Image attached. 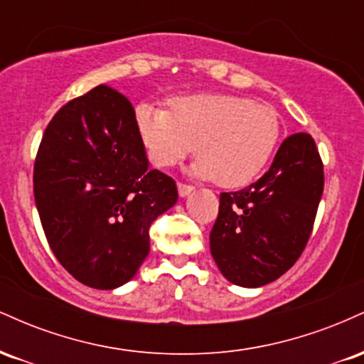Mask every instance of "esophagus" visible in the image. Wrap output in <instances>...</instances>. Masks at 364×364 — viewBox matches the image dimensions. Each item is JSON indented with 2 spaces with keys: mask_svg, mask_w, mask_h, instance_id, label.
<instances>
[{
  "mask_svg": "<svg viewBox=\"0 0 364 364\" xmlns=\"http://www.w3.org/2000/svg\"><path fill=\"white\" fill-rule=\"evenodd\" d=\"M195 188L190 186V185H185V183H178V193L181 198H185V196H188L190 193H193Z\"/></svg>",
  "mask_w": 364,
  "mask_h": 364,
  "instance_id": "obj_1",
  "label": "esophagus"
}]
</instances>
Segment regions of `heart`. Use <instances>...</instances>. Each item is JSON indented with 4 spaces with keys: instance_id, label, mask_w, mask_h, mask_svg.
<instances>
[{
    "instance_id": "b5f03b06",
    "label": "heart",
    "mask_w": 364,
    "mask_h": 364,
    "mask_svg": "<svg viewBox=\"0 0 364 364\" xmlns=\"http://www.w3.org/2000/svg\"><path fill=\"white\" fill-rule=\"evenodd\" d=\"M135 128L157 168H173L195 150L191 174L220 186L252 183L272 159L281 127L270 107L223 92L176 95L168 111L140 104Z\"/></svg>"
}]
</instances>
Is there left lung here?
Masks as SVG:
<instances>
[{
  "instance_id": "1",
  "label": "left lung",
  "mask_w": 364,
  "mask_h": 364,
  "mask_svg": "<svg viewBox=\"0 0 364 364\" xmlns=\"http://www.w3.org/2000/svg\"><path fill=\"white\" fill-rule=\"evenodd\" d=\"M323 193V164L308 133L287 136L272 166L240 191L220 193L210 253L220 274L241 287L274 282L310 240Z\"/></svg>"
}]
</instances>
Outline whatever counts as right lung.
<instances>
[{
	"label": "right lung",
	"mask_w": 364,
	"mask_h": 364,
	"mask_svg": "<svg viewBox=\"0 0 364 364\" xmlns=\"http://www.w3.org/2000/svg\"><path fill=\"white\" fill-rule=\"evenodd\" d=\"M34 196L58 262L85 286L116 289L147 258L150 224L178 202V188L149 169L128 99L99 85L46 128Z\"/></svg>",
	"instance_id": "add662e5"
}]
</instances>
